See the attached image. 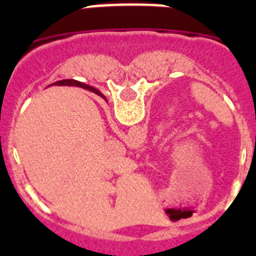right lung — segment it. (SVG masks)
Instances as JSON below:
<instances>
[{
    "mask_svg": "<svg viewBox=\"0 0 256 256\" xmlns=\"http://www.w3.org/2000/svg\"><path fill=\"white\" fill-rule=\"evenodd\" d=\"M66 83H69L70 86H79V87L84 88V90H88V91L94 92V94H98V96H101V97H102V98H105V96H104V94H101V92L98 91V90H96V88L91 87V86H87V84H84V83H80V82H78V80H74V79H64V80H58V82H56L55 84H58V86H61V84H66Z\"/></svg>",
    "mask_w": 256,
    "mask_h": 256,
    "instance_id": "right-lung-1",
    "label": "right lung"
}]
</instances>
